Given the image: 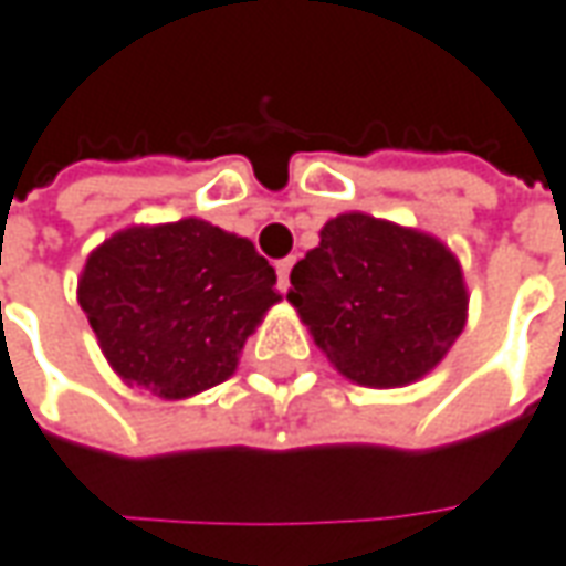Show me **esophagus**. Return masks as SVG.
<instances>
[{
    "label": "esophagus",
    "instance_id": "obj_1",
    "mask_svg": "<svg viewBox=\"0 0 566 566\" xmlns=\"http://www.w3.org/2000/svg\"><path fill=\"white\" fill-rule=\"evenodd\" d=\"M295 258H283V261H276V290L280 293H286L290 290V271H293Z\"/></svg>",
    "mask_w": 566,
    "mask_h": 566
}]
</instances>
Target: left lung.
Here are the masks:
<instances>
[{
	"instance_id": "1",
	"label": "left lung",
	"mask_w": 566,
	"mask_h": 566,
	"mask_svg": "<svg viewBox=\"0 0 566 566\" xmlns=\"http://www.w3.org/2000/svg\"><path fill=\"white\" fill-rule=\"evenodd\" d=\"M290 302L315 343L365 387H402L444 359L467 324L457 258L431 235L339 213L290 273Z\"/></svg>"
}]
</instances>
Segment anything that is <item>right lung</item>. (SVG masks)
<instances>
[{
  "mask_svg": "<svg viewBox=\"0 0 566 566\" xmlns=\"http://www.w3.org/2000/svg\"><path fill=\"white\" fill-rule=\"evenodd\" d=\"M276 273L205 220L132 227L84 264L77 302L122 378L182 400L235 371L258 321L280 298Z\"/></svg>",
  "mask_w": 566,
  "mask_h": 566,
  "instance_id": "right-lung-1",
  "label": "right lung"
}]
</instances>
